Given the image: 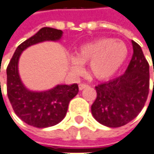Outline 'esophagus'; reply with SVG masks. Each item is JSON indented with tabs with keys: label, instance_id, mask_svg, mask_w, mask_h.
Instances as JSON below:
<instances>
[{
	"label": "esophagus",
	"instance_id": "1",
	"mask_svg": "<svg viewBox=\"0 0 154 154\" xmlns=\"http://www.w3.org/2000/svg\"><path fill=\"white\" fill-rule=\"evenodd\" d=\"M78 88H79V90H82V89H84L86 88H88V85L85 84V83H81V84H79Z\"/></svg>",
	"mask_w": 154,
	"mask_h": 154
}]
</instances>
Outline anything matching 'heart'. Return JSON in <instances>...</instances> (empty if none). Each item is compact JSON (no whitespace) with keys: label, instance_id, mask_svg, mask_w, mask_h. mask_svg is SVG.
Listing matches in <instances>:
<instances>
[{"label":"heart","instance_id":"b5f03b06","mask_svg":"<svg viewBox=\"0 0 154 154\" xmlns=\"http://www.w3.org/2000/svg\"><path fill=\"white\" fill-rule=\"evenodd\" d=\"M127 55L128 48L124 42L103 38L81 45L76 57H71L70 65L73 72L78 73L82 71V64L88 62L91 75L103 80L116 72Z\"/></svg>","mask_w":154,"mask_h":154}]
</instances>
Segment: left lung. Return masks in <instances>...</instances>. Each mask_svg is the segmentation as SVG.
I'll return each mask as SVG.
<instances>
[{"instance_id": "left-lung-1", "label": "left lung", "mask_w": 154, "mask_h": 154, "mask_svg": "<svg viewBox=\"0 0 154 154\" xmlns=\"http://www.w3.org/2000/svg\"><path fill=\"white\" fill-rule=\"evenodd\" d=\"M131 43L133 55L125 73L95 87L97 98L91 106L92 115L108 127H120L135 119L148 96L149 65L141 46Z\"/></svg>"}]
</instances>
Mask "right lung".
<instances>
[{
	"label": "right lung",
	"mask_w": 154,
	"mask_h": 154,
	"mask_svg": "<svg viewBox=\"0 0 154 154\" xmlns=\"http://www.w3.org/2000/svg\"><path fill=\"white\" fill-rule=\"evenodd\" d=\"M63 32L53 28H42L33 36L17 48L7 68V96L16 115L28 125L45 128L63 120L70 101L77 94V83L59 84L45 91H31L21 80L18 61L23 51L31 45L45 41H58Z\"/></svg>",
	"instance_id": "1"
}]
</instances>
